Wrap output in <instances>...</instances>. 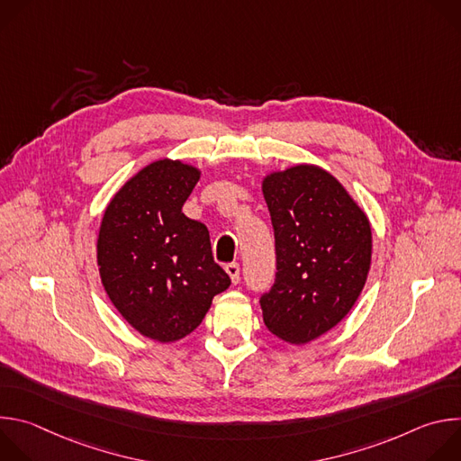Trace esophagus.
Here are the masks:
<instances>
[{
	"label": "esophagus",
	"instance_id": "obj_1",
	"mask_svg": "<svg viewBox=\"0 0 461 461\" xmlns=\"http://www.w3.org/2000/svg\"><path fill=\"white\" fill-rule=\"evenodd\" d=\"M226 274L230 276V279H231V283L233 285H237L239 283V279H240V268H239V265L237 262H230V265H226Z\"/></svg>",
	"mask_w": 461,
	"mask_h": 461
}]
</instances>
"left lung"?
Segmentation results:
<instances>
[{
	"instance_id": "1",
	"label": "left lung",
	"mask_w": 461,
	"mask_h": 461,
	"mask_svg": "<svg viewBox=\"0 0 461 461\" xmlns=\"http://www.w3.org/2000/svg\"><path fill=\"white\" fill-rule=\"evenodd\" d=\"M277 277L260 297L268 330L306 345L338 326L359 299L372 260V228L347 187L315 164L262 176Z\"/></svg>"
}]
</instances>
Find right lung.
<instances>
[{
  "mask_svg": "<svg viewBox=\"0 0 461 461\" xmlns=\"http://www.w3.org/2000/svg\"><path fill=\"white\" fill-rule=\"evenodd\" d=\"M199 178L193 164L155 160L123 182L100 222L104 290L139 334L158 343L191 334L231 285L213 260L208 228L182 213Z\"/></svg>",
  "mask_w": 461,
  "mask_h": 461,
  "instance_id": "1",
  "label": "right lung"
}]
</instances>
